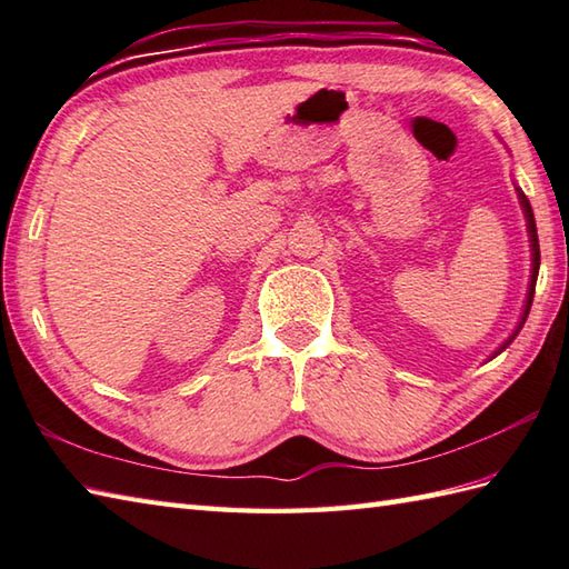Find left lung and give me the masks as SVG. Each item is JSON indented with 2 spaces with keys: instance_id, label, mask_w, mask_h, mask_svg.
Wrapping results in <instances>:
<instances>
[{
  "instance_id": "1",
  "label": "left lung",
  "mask_w": 569,
  "mask_h": 569,
  "mask_svg": "<svg viewBox=\"0 0 569 569\" xmlns=\"http://www.w3.org/2000/svg\"><path fill=\"white\" fill-rule=\"evenodd\" d=\"M518 198H521V204L526 210V220H528V232H530V249H533V276H530V288H528V303H526V310H523V320L521 325L526 322V316L530 310V303H533V293H536V278H538V266H540V247H538V229H536V217H533V210H530V202L528 198L523 196V192H518ZM509 345V342H506ZM503 345V347H506ZM501 347V349H503Z\"/></svg>"
}]
</instances>
